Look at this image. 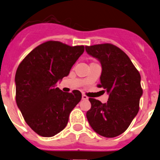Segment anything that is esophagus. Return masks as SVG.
<instances>
[{"mask_svg": "<svg viewBox=\"0 0 160 160\" xmlns=\"http://www.w3.org/2000/svg\"><path fill=\"white\" fill-rule=\"evenodd\" d=\"M82 99H83V100H88V97H87V96H86L85 94H83V95H82Z\"/></svg>", "mask_w": 160, "mask_h": 160, "instance_id": "1", "label": "esophagus"}]
</instances>
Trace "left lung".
Here are the masks:
<instances>
[{
    "label": "left lung",
    "instance_id": "obj_1",
    "mask_svg": "<svg viewBox=\"0 0 160 160\" xmlns=\"http://www.w3.org/2000/svg\"><path fill=\"white\" fill-rule=\"evenodd\" d=\"M87 53L102 65L100 83L109 95L107 102L89 98L91 108L87 118L91 127L102 137L112 138L125 132L139 109L142 94L140 74L129 57L112 43L86 46Z\"/></svg>",
    "mask_w": 160,
    "mask_h": 160
}]
</instances>
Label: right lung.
<instances>
[{
    "instance_id": "obj_1",
    "label": "right lung",
    "mask_w": 160,
    "mask_h": 160,
    "mask_svg": "<svg viewBox=\"0 0 160 160\" xmlns=\"http://www.w3.org/2000/svg\"><path fill=\"white\" fill-rule=\"evenodd\" d=\"M84 46L49 40L30 52L15 75L16 102L25 122L38 135L51 137L66 127L69 115L80 101L79 90L64 93L57 87L67 77Z\"/></svg>"
}]
</instances>
